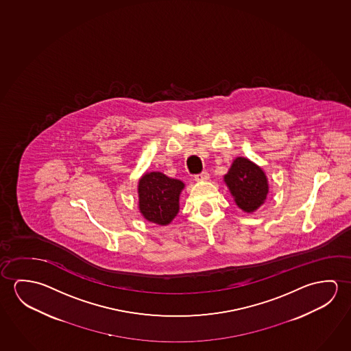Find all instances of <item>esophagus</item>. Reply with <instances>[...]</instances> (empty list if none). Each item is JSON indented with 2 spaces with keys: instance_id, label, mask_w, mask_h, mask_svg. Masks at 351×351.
I'll use <instances>...</instances> for the list:
<instances>
[{
  "instance_id": "34e87169",
  "label": "esophagus",
  "mask_w": 351,
  "mask_h": 351,
  "mask_svg": "<svg viewBox=\"0 0 351 351\" xmlns=\"http://www.w3.org/2000/svg\"><path fill=\"white\" fill-rule=\"evenodd\" d=\"M194 178L195 180H197V182H202V180H208V179H210V173L202 172L200 173V174H196Z\"/></svg>"
}]
</instances>
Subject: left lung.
Here are the masks:
<instances>
[{
	"label": "left lung",
	"instance_id": "1",
	"mask_svg": "<svg viewBox=\"0 0 351 351\" xmlns=\"http://www.w3.org/2000/svg\"><path fill=\"white\" fill-rule=\"evenodd\" d=\"M224 182L233 195L235 204L247 213L256 211L267 197L266 174L261 167L245 157L234 160L232 167L224 176Z\"/></svg>",
	"mask_w": 351,
	"mask_h": 351
}]
</instances>
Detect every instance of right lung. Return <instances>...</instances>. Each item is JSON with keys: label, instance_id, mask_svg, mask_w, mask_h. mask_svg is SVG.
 Wrapping results in <instances>:
<instances>
[{"label": "right lung", "instance_id": "right-lung-1", "mask_svg": "<svg viewBox=\"0 0 351 351\" xmlns=\"http://www.w3.org/2000/svg\"><path fill=\"white\" fill-rule=\"evenodd\" d=\"M184 183L161 172L145 173L139 179V210L145 219L160 226L172 222L179 211Z\"/></svg>", "mask_w": 351, "mask_h": 351}]
</instances>
